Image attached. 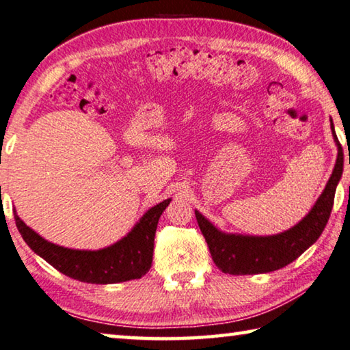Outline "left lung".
Instances as JSON below:
<instances>
[{"label": "left lung", "instance_id": "left-lung-1", "mask_svg": "<svg viewBox=\"0 0 350 350\" xmlns=\"http://www.w3.org/2000/svg\"><path fill=\"white\" fill-rule=\"evenodd\" d=\"M330 127L338 148L335 168L313 208L291 229L268 237L227 234L215 227L202 213L195 210L199 229L207 241L213 262L223 273L246 275L265 274L280 269L295 262L299 255L307 251L323 234L332 207H334L336 185L342 176V162H345V154L338 142L332 118Z\"/></svg>", "mask_w": 350, "mask_h": 350}]
</instances>
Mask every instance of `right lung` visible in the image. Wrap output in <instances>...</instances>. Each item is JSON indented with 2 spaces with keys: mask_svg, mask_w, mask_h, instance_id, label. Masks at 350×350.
Wrapping results in <instances>:
<instances>
[{
  "mask_svg": "<svg viewBox=\"0 0 350 350\" xmlns=\"http://www.w3.org/2000/svg\"><path fill=\"white\" fill-rule=\"evenodd\" d=\"M171 199H165L154 205L138 219L129 234L107 247L98 251L70 249L45 240L29 226H26L20 216L14 212L16 229L23 237L26 245L37 255L54 266L60 273L87 284H118L140 279L145 275L152 263L154 237L160 215L168 207Z\"/></svg>",
  "mask_w": 350,
  "mask_h": 350,
  "instance_id": "add662e5",
  "label": "right lung"
}]
</instances>
